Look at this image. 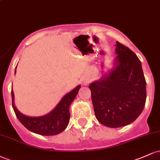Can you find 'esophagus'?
Segmentation results:
<instances>
[{
	"mask_svg": "<svg viewBox=\"0 0 160 160\" xmlns=\"http://www.w3.org/2000/svg\"><path fill=\"white\" fill-rule=\"evenodd\" d=\"M82 82H83L84 85H86V84H87L89 82H88V80H86H86H84V81Z\"/></svg>",
	"mask_w": 160,
	"mask_h": 160,
	"instance_id": "esophagus-1",
	"label": "esophagus"
}]
</instances>
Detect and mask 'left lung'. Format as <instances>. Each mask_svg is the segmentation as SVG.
<instances>
[{
	"instance_id": "left-lung-1",
	"label": "left lung",
	"mask_w": 160,
	"mask_h": 160,
	"mask_svg": "<svg viewBox=\"0 0 160 160\" xmlns=\"http://www.w3.org/2000/svg\"><path fill=\"white\" fill-rule=\"evenodd\" d=\"M117 56L108 74L89 86L95 117L111 128L132 123L146 102V80L141 61L127 47L116 42Z\"/></svg>"
}]
</instances>
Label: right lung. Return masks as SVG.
<instances>
[{
    "label": "right lung",
    "mask_w": 160,
    "mask_h": 160,
    "mask_svg": "<svg viewBox=\"0 0 160 160\" xmlns=\"http://www.w3.org/2000/svg\"><path fill=\"white\" fill-rule=\"evenodd\" d=\"M16 71V70L15 74ZM80 88V86L79 85L66 94L52 111L42 117H28L20 113L14 104V94L12 89V108L18 120L29 131L41 135H58L63 132L68 125L71 116L70 105L78 95Z\"/></svg>",
    "instance_id": "right-lung-1"
}]
</instances>
